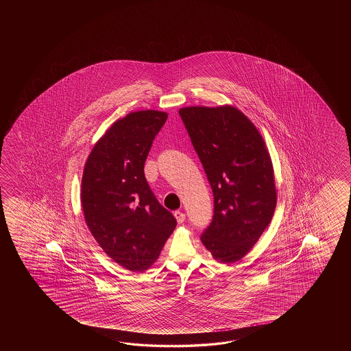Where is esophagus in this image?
<instances>
[{"instance_id":"34e87169","label":"esophagus","mask_w":351,"mask_h":351,"mask_svg":"<svg viewBox=\"0 0 351 351\" xmlns=\"http://www.w3.org/2000/svg\"><path fill=\"white\" fill-rule=\"evenodd\" d=\"M174 217H176V219H177L178 223H183L184 219H186V215H184L183 212H180V210H176V212H174Z\"/></svg>"}]
</instances>
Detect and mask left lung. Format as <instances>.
<instances>
[{"label": "left lung", "instance_id": "obj_1", "mask_svg": "<svg viewBox=\"0 0 351 351\" xmlns=\"http://www.w3.org/2000/svg\"><path fill=\"white\" fill-rule=\"evenodd\" d=\"M179 115L213 192V217L202 243L218 261H239L276 207L269 152L254 124L233 106H189Z\"/></svg>", "mask_w": 351, "mask_h": 351}]
</instances>
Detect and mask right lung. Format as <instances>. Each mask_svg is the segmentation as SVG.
Masks as SVG:
<instances>
[{
	"label": "right lung",
	"mask_w": 351,
	"mask_h": 351,
	"mask_svg": "<svg viewBox=\"0 0 351 351\" xmlns=\"http://www.w3.org/2000/svg\"><path fill=\"white\" fill-rule=\"evenodd\" d=\"M167 118L157 110L128 114L95 144L84 168L86 224L105 254L130 271L148 269L177 226L144 176V163Z\"/></svg>",
	"instance_id": "add662e5"
}]
</instances>
